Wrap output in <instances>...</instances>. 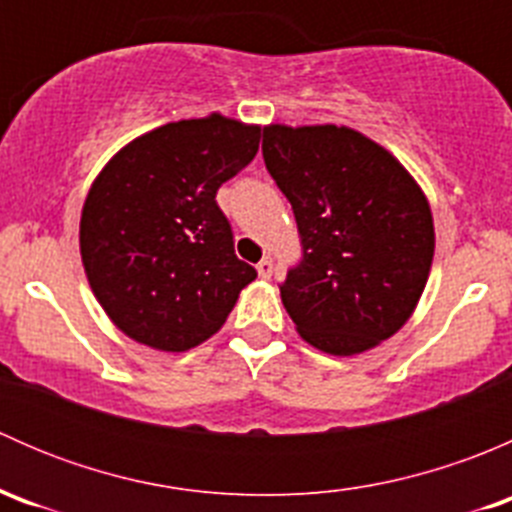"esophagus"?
<instances>
[{
	"label": "esophagus",
	"instance_id": "34e87169",
	"mask_svg": "<svg viewBox=\"0 0 512 512\" xmlns=\"http://www.w3.org/2000/svg\"><path fill=\"white\" fill-rule=\"evenodd\" d=\"M257 272H260L262 280H270L272 272H275V262H272V257H265V260L257 265Z\"/></svg>",
	"mask_w": 512,
	"mask_h": 512
}]
</instances>
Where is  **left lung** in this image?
<instances>
[{
  "label": "left lung",
  "mask_w": 512,
  "mask_h": 512,
  "mask_svg": "<svg viewBox=\"0 0 512 512\" xmlns=\"http://www.w3.org/2000/svg\"><path fill=\"white\" fill-rule=\"evenodd\" d=\"M262 158L297 220L302 260L280 285L304 342L354 356L414 314L433 262V218L409 170L347 126H265Z\"/></svg>",
  "instance_id": "obj_1"
}]
</instances>
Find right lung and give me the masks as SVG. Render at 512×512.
Wrapping results in <instances>:
<instances>
[{
  "instance_id": "obj_1",
  "label": "right lung",
  "mask_w": 512,
  "mask_h": 512,
  "mask_svg": "<svg viewBox=\"0 0 512 512\" xmlns=\"http://www.w3.org/2000/svg\"><path fill=\"white\" fill-rule=\"evenodd\" d=\"M257 148L260 126L210 113L143 133L98 173L81 210V262L126 337L188 352L223 327L257 272L237 260L215 195Z\"/></svg>"
}]
</instances>
